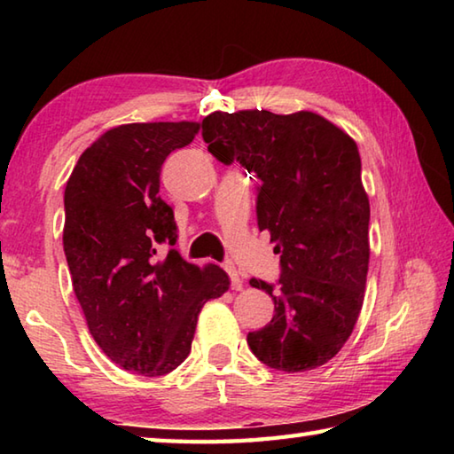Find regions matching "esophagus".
<instances>
[{
  "instance_id": "34e87169",
  "label": "esophagus",
  "mask_w": 454,
  "mask_h": 454,
  "mask_svg": "<svg viewBox=\"0 0 454 454\" xmlns=\"http://www.w3.org/2000/svg\"><path fill=\"white\" fill-rule=\"evenodd\" d=\"M226 272L230 276V282H232V288L234 290H242V278H240V274H238L236 268L232 264H228L226 266Z\"/></svg>"
}]
</instances>
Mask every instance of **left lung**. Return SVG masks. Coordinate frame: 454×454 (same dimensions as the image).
Instances as JSON below:
<instances>
[{
  "instance_id": "obj_1",
  "label": "left lung",
  "mask_w": 454,
  "mask_h": 454,
  "mask_svg": "<svg viewBox=\"0 0 454 454\" xmlns=\"http://www.w3.org/2000/svg\"><path fill=\"white\" fill-rule=\"evenodd\" d=\"M208 152L254 172L258 228L280 254L278 284L250 280L274 301L270 325L248 333L266 366L304 372L338 355L364 301L371 204L356 142L314 112H214L202 120Z\"/></svg>"
}]
</instances>
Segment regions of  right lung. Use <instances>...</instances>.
Segmentation results:
<instances>
[{
  "mask_svg": "<svg viewBox=\"0 0 454 454\" xmlns=\"http://www.w3.org/2000/svg\"><path fill=\"white\" fill-rule=\"evenodd\" d=\"M198 121L107 129L82 153L66 184L64 252L90 334L124 371L162 376L190 355L198 314L230 286L220 266L186 262L176 248L174 210L160 172Z\"/></svg>",
  "mask_w": 454,
  "mask_h": 454,
  "instance_id": "obj_1",
  "label": "right lung"
}]
</instances>
